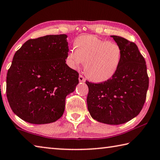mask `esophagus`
Listing matches in <instances>:
<instances>
[{"instance_id":"obj_1","label":"esophagus","mask_w":160,"mask_h":160,"mask_svg":"<svg viewBox=\"0 0 160 160\" xmlns=\"http://www.w3.org/2000/svg\"><path fill=\"white\" fill-rule=\"evenodd\" d=\"M78 79H79V81L80 82H85V78H84L82 75H79V78H78Z\"/></svg>"}]
</instances>
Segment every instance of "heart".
<instances>
[{
	"label": "heart",
	"mask_w": 160,
	"mask_h": 160,
	"mask_svg": "<svg viewBox=\"0 0 160 160\" xmlns=\"http://www.w3.org/2000/svg\"><path fill=\"white\" fill-rule=\"evenodd\" d=\"M75 46L67 54V64L77 69L85 62L86 74L94 82L109 80L120 67L122 50L117 43L94 36H82L75 40Z\"/></svg>",
	"instance_id": "b5f03b06"
}]
</instances>
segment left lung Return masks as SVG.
Returning a JSON list of instances; mask_svg holds the SVG:
<instances>
[{"instance_id":"left-lung-1","label":"left lung","mask_w":160,"mask_h":160,"mask_svg":"<svg viewBox=\"0 0 160 160\" xmlns=\"http://www.w3.org/2000/svg\"><path fill=\"white\" fill-rule=\"evenodd\" d=\"M122 50L118 70L100 83L86 81L88 108L93 119L108 124H124L137 116L146 101L149 78L144 57L134 42L111 36Z\"/></svg>"}]
</instances>
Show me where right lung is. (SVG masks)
Listing matches in <instances>:
<instances>
[{
	"mask_svg": "<svg viewBox=\"0 0 160 160\" xmlns=\"http://www.w3.org/2000/svg\"><path fill=\"white\" fill-rule=\"evenodd\" d=\"M67 36L48 35L27 40L14 55L8 71L6 94L14 114L31 124L62 117L66 97L79 82V73L66 63Z\"/></svg>",
	"mask_w": 160,
	"mask_h": 160,
	"instance_id": "1",
	"label": "right lung"
}]
</instances>
